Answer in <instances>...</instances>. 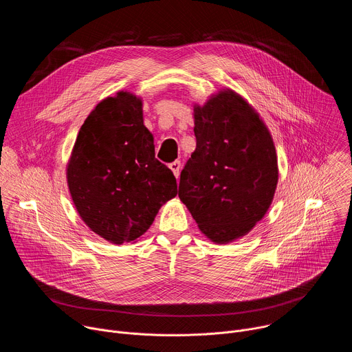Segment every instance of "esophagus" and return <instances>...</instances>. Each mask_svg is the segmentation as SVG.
<instances>
[{
    "label": "esophagus",
    "instance_id": "esophagus-1",
    "mask_svg": "<svg viewBox=\"0 0 352 352\" xmlns=\"http://www.w3.org/2000/svg\"><path fill=\"white\" fill-rule=\"evenodd\" d=\"M168 167H170V170L174 173L175 178H178V177H179V171H181V163L177 160V162H173Z\"/></svg>",
    "mask_w": 352,
    "mask_h": 352
}]
</instances>
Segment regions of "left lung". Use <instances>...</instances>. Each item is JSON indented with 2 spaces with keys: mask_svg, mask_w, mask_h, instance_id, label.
<instances>
[{
  "mask_svg": "<svg viewBox=\"0 0 352 352\" xmlns=\"http://www.w3.org/2000/svg\"><path fill=\"white\" fill-rule=\"evenodd\" d=\"M196 148L179 179L178 196L214 243L252 230L267 213L278 182L273 138L246 100L223 89L193 104Z\"/></svg>",
  "mask_w": 352,
  "mask_h": 352,
  "instance_id": "1",
  "label": "left lung"
}]
</instances>
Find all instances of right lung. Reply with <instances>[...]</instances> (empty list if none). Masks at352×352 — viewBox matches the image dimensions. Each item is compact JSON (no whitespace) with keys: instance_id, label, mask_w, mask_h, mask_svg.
Wrapping results in <instances>:
<instances>
[{"instance_id":"right-lung-1","label":"right lung","mask_w":352,"mask_h":352,"mask_svg":"<svg viewBox=\"0 0 352 352\" xmlns=\"http://www.w3.org/2000/svg\"><path fill=\"white\" fill-rule=\"evenodd\" d=\"M142 98L121 90L102 100L79 129L67 166L72 202L98 236L135 242L177 196L173 171L155 157Z\"/></svg>"}]
</instances>
